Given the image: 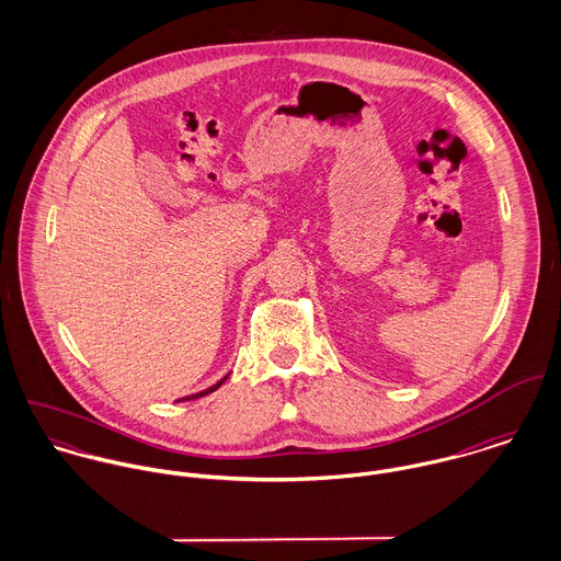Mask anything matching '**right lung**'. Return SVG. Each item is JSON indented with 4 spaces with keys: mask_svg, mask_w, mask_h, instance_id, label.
Listing matches in <instances>:
<instances>
[{
    "mask_svg": "<svg viewBox=\"0 0 561 561\" xmlns=\"http://www.w3.org/2000/svg\"><path fill=\"white\" fill-rule=\"evenodd\" d=\"M227 378H229V376H225V378H222V380H220V382H216V385H214V387H209V389H205V391H201V393H194V396H187V398H183V400L190 401V400H198V398H205V396H209V393H214V391H216V389H218V387H222V382H225V380H227Z\"/></svg>",
    "mask_w": 561,
    "mask_h": 561,
    "instance_id": "add662e5",
    "label": "right lung"
}]
</instances>
